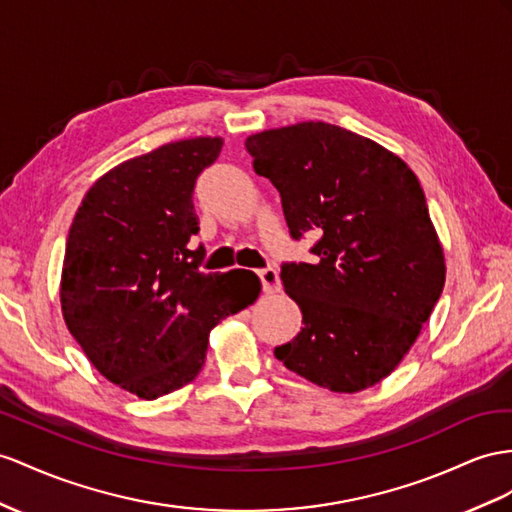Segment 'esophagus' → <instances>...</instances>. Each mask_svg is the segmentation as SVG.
I'll list each match as a JSON object with an SVG mask.
<instances>
[{"instance_id":"1","label":"esophagus","mask_w":512,"mask_h":512,"mask_svg":"<svg viewBox=\"0 0 512 512\" xmlns=\"http://www.w3.org/2000/svg\"><path fill=\"white\" fill-rule=\"evenodd\" d=\"M257 277L261 281V290H264L266 294H274L281 290V281H279V272L274 268H264L257 272Z\"/></svg>"}]
</instances>
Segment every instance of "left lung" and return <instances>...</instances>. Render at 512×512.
<instances>
[{
  "label": "left lung",
  "mask_w": 512,
  "mask_h": 512,
  "mask_svg": "<svg viewBox=\"0 0 512 512\" xmlns=\"http://www.w3.org/2000/svg\"><path fill=\"white\" fill-rule=\"evenodd\" d=\"M272 181L292 240L316 238L307 261L281 264L303 329L274 357L339 393L383 381L435 309L443 251L413 170L381 144L329 123H298L246 138Z\"/></svg>",
  "instance_id": "8db88e82"
}]
</instances>
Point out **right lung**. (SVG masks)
<instances>
[{"instance_id":"add662e5","label":"right lung","mask_w":512,"mask_h":512,"mask_svg":"<svg viewBox=\"0 0 512 512\" xmlns=\"http://www.w3.org/2000/svg\"><path fill=\"white\" fill-rule=\"evenodd\" d=\"M220 138L164 144L103 175L84 196L64 251L60 303L95 368L138 398L194 381L209 331L259 296L251 270L201 272L192 192Z\"/></svg>"}]
</instances>
